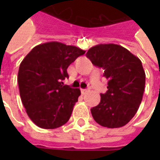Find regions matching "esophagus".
Here are the masks:
<instances>
[{
	"label": "esophagus",
	"mask_w": 160,
	"mask_h": 160,
	"mask_svg": "<svg viewBox=\"0 0 160 160\" xmlns=\"http://www.w3.org/2000/svg\"><path fill=\"white\" fill-rule=\"evenodd\" d=\"M89 92V89H81V92H82V94H85V93H87Z\"/></svg>",
	"instance_id": "esophagus-1"
}]
</instances>
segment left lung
Returning <instances> with one entry per match:
<instances>
[{
    "mask_svg": "<svg viewBox=\"0 0 160 160\" xmlns=\"http://www.w3.org/2000/svg\"><path fill=\"white\" fill-rule=\"evenodd\" d=\"M92 63L104 70L108 91L91 108L96 122L108 128L126 126L136 114L142 100L145 72L142 61L126 48L108 43L92 47L86 53Z\"/></svg>",
    "mask_w": 160,
    "mask_h": 160,
    "instance_id": "8db88e82",
    "label": "left lung"
}]
</instances>
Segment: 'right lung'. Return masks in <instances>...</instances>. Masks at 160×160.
<instances>
[{"label": "right lung", "instance_id": "obj_1", "mask_svg": "<svg viewBox=\"0 0 160 160\" xmlns=\"http://www.w3.org/2000/svg\"><path fill=\"white\" fill-rule=\"evenodd\" d=\"M85 51L58 42L39 44L22 60L18 83L22 103L30 119L41 128L65 125L78 97L79 89L63 83L67 68Z\"/></svg>", "mask_w": 160, "mask_h": 160}]
</instances>
